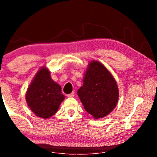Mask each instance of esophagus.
Segmentation results:
<instances>
[{
  "mask_svg": "<svg viewBox=\"0 0 157 157\" xmlns=\"http://www.w3.org/2000/svg\"><path fill=\"white\" fill-rule=\"evenodd\" d=\"M74 95V92H72L71 93V94H68L67 95V97H68V98H71V97H73Z\"/></svg>",
  "mask_w": 157,
  "mask_h": 157,
  "instance_id": "34e87169",
  "label": "esophagus"
}]
</instances>
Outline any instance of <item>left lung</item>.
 Instances as JSON below:
<instances>
[{"mask_svg": "<svg viewBox=\"0 0 157 157\" xmlns=\"http://www.w3.org/2000/svg\"><path fill=\"white\" fill-rule=\"evenodd\" d=\"M78 95L85 110L95 118L108 115L118 100L115 79L105 66L96 61L89 63Z\"/></svg>", "mask_w": 157, "mask_h": 157, "instance_id": "8db88e82", "label": "left lung"}]
</instances>
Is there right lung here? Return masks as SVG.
Masks as SVG:
<instances>
[{"instance_id":"1","label":"right lung","mask_w":157,"mask_h":157,"mask_svg":"<svg viewBox=\"0 0 157 157\" xmlns=\"http://www.w3.org/2000/svg\"><path fill=\"white\" fill-rule=\"evenodd\" d=\"M63 99L61 86L51 79L46 68H41L26 93L30 109L37 116L48 118L57 112Z\"/></svg>"}]
</instances>
